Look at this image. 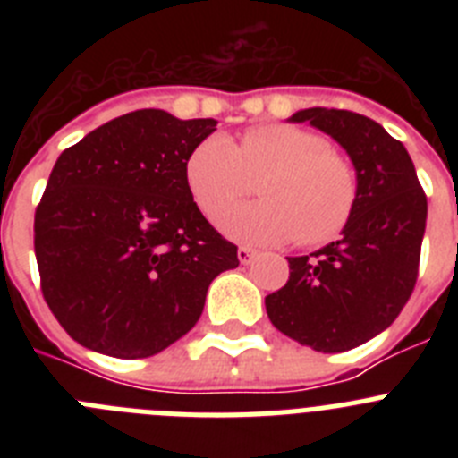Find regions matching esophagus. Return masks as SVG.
Returning <instances> with one entry per match:
<instances>
[{
    "instance_id": "34e87169",
    "label": "esophagus",
    "mask_w": 458,
    "mask_h": 458,
    "mask_svg": "<svg viewBox=\"0 0 458 458\" xmlns=\"http://www.w3.org/2000/svg\"><path fill=\"white\" fill-rule=\"evenodd\" d=\"M254 257H257V250L248 248V245H241V248H238V261H241V264H252Z\"/></svg>"
}]
</instances>
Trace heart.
<instances>
[{"mask_svg":"<svg viewBox=\"0 0 458 458\" xmlns=\"http://www.w3.org/2000/svg\"><path fill=\"white\" fill-rule=\"evenodd\" d=\"M259 179L261 202L217 217L226 236L242 242L323 245L344 232L358 199V176L318 132L286 123L250 128L238 144L208 135L185 163L194 204L216 217Z\"/></svg>","mask_w":458,"mask_h":458,"instance_id":"obj_1","label":"heart"}]
</instances>
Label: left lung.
Masks as SVG:
<instances>
[{"label":"left lung","mask_w":458,"mask_h":458,"mask_svg":"<svg viewBox=\"0 0 458 458\" xmlns=\"http://www.w3.org/2000/svg\"><path fill=\"white\" fill-rule=\"evenodd\" d=\"M349 153L358 199L342 238L310 257H289V282L266 295L279 333L321 353H342L392 326L415 289L427 194L402 141L349 109L310 107L291 116Z\"/></svg>","instance_id":"8db88e82"}]
</instances>
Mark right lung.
<instances>
[{"label": "right lung", "instance_id": "add662e5", "mask_svg": "<svg viewBox=\"0 0 458 458\" xmlns=\"http://www.w3.org/2000/svg\"><path fill=\"white\" fill-rule=\"evenodd\" d=\"M216 119L163 109L112 119L66 148L36 208L34 250L47 307L75 342L148 358L183 337L238 248L201 216L185 181Z\"/></svg>", "mask_w": 458, "mask_h": 458}]
</instances>
